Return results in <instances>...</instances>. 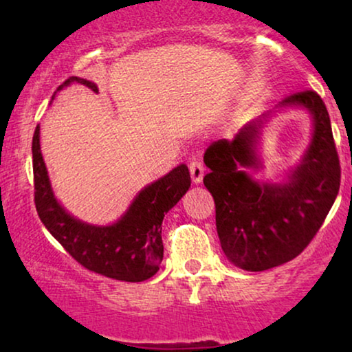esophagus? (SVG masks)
<instances>
[{
    "label": "esophagus",
    "instance_id": "1",
    "mask_svg": "<svg viewBox=\"0 0 352 352\" xmlns=\"http://www.w3.org/2000/svg\"><path fill=\"white\" fill-rule=\"evenodd\" d=\"M189 171H190L192 181H194L195 184H199V182H201V179H204L205 168H204V163L200 160H192L189 163Z\"/></svg>",
    "mask_w": 352,
    "mask_h": 352
}]
</instances>
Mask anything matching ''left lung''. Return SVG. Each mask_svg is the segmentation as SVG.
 Wrapping results in <instances>:
<instances>
[{"mask_svg":"<svg viewBox=\"0 0 352 352\" xmlns=\"http://www.w3.org/2000/svg\"><path fill=\"white\" fill-rule=\"evenodd\" d=\"M278 105L305 107L314 118L311 146L287 182L259 184L243 170L258 166L254 144L266 115L245 124L232 141L211 142L204 157L221 248L245 271H266L296 258L319 232L340 190V158L320 96L305 89Z\"/></svg>","mask_w":352,"mask_h":352,"instance_id":"obj_1","label":"left lung"}]
</instances>
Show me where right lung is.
<instances>
[{
	"mask_svg": "<svg viewBox=\"0 0 352 352\" xmlns=\"http://www.w3.org/2000/svg\"><path fill=\"white\" fill-rule=\"evenodd\" d=\"M72 81L98 93V86L78 76L67 78L57 89ZM32 153L38 216L76 263L91 272L123 282L147 280L158 271L163 259V218L190 187L186 165L176 166L166 176L147 186L118 223L98 228L75 219L52 195L40 151V126L33 134Z\"/></svg>",
	"mask_w": 352,
	"mask_h": 352,
	"instance_id": "1",
	"label": "right lung"
}]
</instances>
